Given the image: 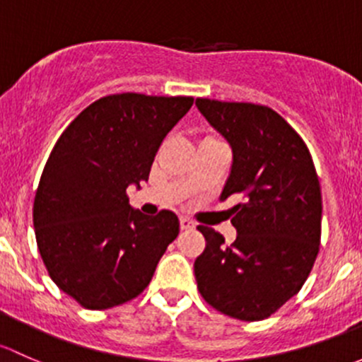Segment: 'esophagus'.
Listing matches in <instances>:
<instances>
[{
  "label": "esophagus",
  "mask_w": 362,
  "mask_h": 362,
  "mask_svg": "<svg viewBox=\"0 0 362 362\" xmlns=\"http://www.w3.org/2000/svg\"><path fill=\"white\" fill-rule=\"evenodd\" d=\"M180 226H181V230H193V228H195V223H193L192 219H188V218H181L180 219Z\"/></svg>",
  "instance_id": "esophagus-1"
}]
</instances>
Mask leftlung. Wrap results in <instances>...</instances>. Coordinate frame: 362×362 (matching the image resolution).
I'll return each instance as SVG.
<instances>
[{
  "label": "left lung",
  "instance_id": "obj_1",
  "mask_svg": "<svg viewBox=\"0 0 362 362\" xmlns=\"http://www.w3.org/2000/svg\"><path fill=\"white\" fill-rule=\"evenodd\" d=\"M233 151L221 200L240 195L233 244L200 225L206 249L195 259L197 288L221 314L270 317L301 289L320 244L322 199L310 151L277 111L252 103L195 100Z\"/></svg>",
  "mask_w": 362,
  "mask_h": 362
}]
</instances>
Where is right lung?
Segmentation results:
<instances>
[{"mask_svg":"<svg viewBox=\"0 0 362 362\" xmlns=\"http://www.w3.org/2000/svg\"><path fill=\"white\" fill-rule=\"evenodd\" d=\"M193 98L125 92L85 107L55 143L33 206L48 275L88 310H106L146 289L180 233L174 212L132 209L127 186L148 181L163 137Z\"/></svg>","mask_w":362,"mask_h":362,"instance_id":"add662e5","label":"right lung"}]
</instances>
